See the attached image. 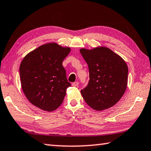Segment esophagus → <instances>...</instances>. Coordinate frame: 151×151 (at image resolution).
<instances>
[{
	"label": "esophagus",
	"instance_id": "34e87169",
	"mask_svg": "<svg viewBox=\"0 0 151 151\" xmlns=\"http://www.w3.org/2000/svg\"><path fill=\"white\" fill-rule=\"evenodd\" d=\"M73 86H78V82H75V83H73L72 84Z\"/></svg>",
	"mask_w": 151,
	"mask_h": 151
}]
</instances>
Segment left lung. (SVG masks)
Wrapping results in <instances>:
<instances>
[{
  "label": "left lung",
  "instance_id": "obj_1",
  "mask_svg": "<svg viewBox=\"0 0 151 151\" xmlns=\"http://www.w3.org/2000/svg\"><path fill=\"white\" fill-rule=\"evenodd\" d=\"M80 52L89 70L88 83L81 91L84 100L95 110L111 108L121 99L127 88V64L107 47L81 49Z\"/></svg>",
  "mask_w": 151,
  "mask_h": 151
}]
</instances>
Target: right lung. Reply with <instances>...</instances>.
<instances>
[{
    "label": "right lung",
    "instance_id": "right-lung-1",
    "mask_svg": "<svg viewBox=\"0 0 151 151\" xmlns=\"http://www.w3.org/2000/svg\"><path fill=\"white\" fill-rule=\"evenodd\" d=\"M70 51L69 47L51 43L40 46L24 57L20 66L21 85L33 105L51 111L63 103L71 84L62 63Z\"/></svg>",
    "mask_w": 151,
    "mask_h": 151
}]
</instances>
